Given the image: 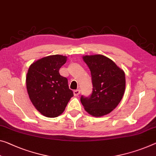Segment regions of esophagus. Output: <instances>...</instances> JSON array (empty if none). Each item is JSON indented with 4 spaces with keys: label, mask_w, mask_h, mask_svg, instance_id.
<instances>
[{
    "label": "esophagus",
    "mask_w": 156,
    "mask_h": 156,
    "mask_svg": "<svg viewBox=\"0 0 156 156\" xmlns=\"http://www.w3.org/2000/svg\"><path fill=\"white\" fill-rule=\"evenodd\" d=\"M73 93H74V95H75V96H78L79 95H80V90H74V92H73Z\"/></svg>",
    "instance_id": "esophagus-1"
}]
</instances>
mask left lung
I'll return each instance as SVG.
<instances>
[{
    "label": "left lung",
    "mask_w": 156,
    "mask_h": 156,
    "mask_svg": "<svg viewBox=\"0 0 156 156\" xmlns=\"http://www.w3.org/2000/svg\"><path fill=\"white\" fill-rule=\"evenodd\" d=\"M91 75L93 91L88 97L81 96V102L88 114L100 117L109 114L119 104L126 88L123 70L103 55L83 56Z\"/></svg>",
    "instance_id": "1"
}]
</instances>
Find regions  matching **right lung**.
I'll list each match as a JSON object with an SVG mask.
<instances>
[{"mask_svg":"<svg viewBox=\"0 0 156 156\" xmlns=\"http://www.w3.org/2000/svg\"><path fill=\"white\" fill-rule=\"evenodd\" d=\"M67 57L51 55L30 65L26 75V88L30 101L38 112L49 118H54L64 112L73 96L68 79L62 76L59 69Z\"/></svg>","mask_w":156,"mask_h":156,"instance_id":"right-lung-1","label":"right lung"}]
</instances>
